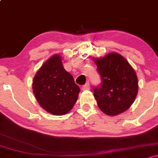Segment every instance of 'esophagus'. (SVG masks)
Instances as JSON below:
<instances>
[{"instance_id": "1", "label": "esophagus", "mask_w": 158, "mask_h": 158, "mask_svg": "<svg viewBox=\"0 0 158 158\" xmlns=\"http://www.w3.org/2000/svg\"><path fill=\"white\" fill-rule=\"evenodd\" d=\"M89 89V83H86L85 85H84L82 86V89L83 90H87V89Z\"/></svg>"}]
</instances>
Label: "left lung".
Listing matches in <instances>:
<instances>
[{
	"instance_id": "1",
	"label": "left lung",
	"mask_w": 158,
	"mask_h": 158,
	"mask_svg": "<svg viewBox=\"0 0 158 158\" xmlns=\"http://www.w3.org/2000/svg\"><path fill=\"white\" fill-rule=\"evenodd\" d=\"M102 84L93 88V94L102 112L115 116L127 111L138 93V78L127 59L117 52L94 58Z\"/></svg>"
}]
</instances>
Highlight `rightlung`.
Instances as JSON below:
<instances>
[{"label": "right lung", "instance_id": "1", "mask_svg": "<svg viewBox=\"0 0 158 158\" xmlns=\"http://www.w3.org/2000/svg\"><path fill=\"white\" fill-rule=\"evenodd\" d=\"M32 88L39 105L54 115H63L71 111L80 93V87L72 74L65 70L58 54L47 59L40 68L34 77Z\"/></svg>", "mask_w": 158, "mask_h": 158}]
</instances>
